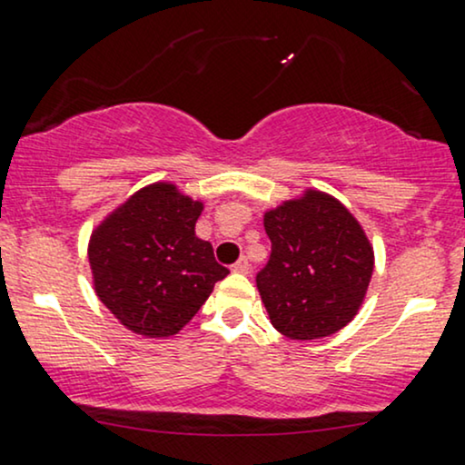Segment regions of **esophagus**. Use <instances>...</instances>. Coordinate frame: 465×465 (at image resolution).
Masks as SVG:
<instances>
[{"instance_id":"1","label":"esophagus","mask_w":465,"mask_h":465,"mask_svg":"<svg viewBox=\"0 0 465 465\" xmlns=\"http://www.w3.org/2000/svg\"><path fill=\"white\" fill-rule=\"evenodd\" d=\"M232 271H233V272H244V275H247V272L251 271V264H249L247 257H240L236 264L232 266Z\"/></svg>"}]
</instances>
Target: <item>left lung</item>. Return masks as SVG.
<instances>
[{
	"label": "left lung",
	"instance_id": "1",
	"mask_svg": "<svg viewBox=\"0 0 465 465\" xmlns=\"http://www.w3.org/2000/svg\"><path fill=\"white\" fill-rule=\"evenodd\" d=\"M271 257L255 283L272 327L292 340L346 327L371 283L374 253L355 216L318 190L266 212Z\"/></svg>",
	"mask_w": 465,
	"mask_h": 465
}]
</instances>
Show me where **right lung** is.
<instances>
[{"instance_id":"1","label":"right lung","mask_w":465,"mask_h":465,"mask_svg":"<svg viewBox=\"0 0 465 465\" xmlns=\"http://www.w3.org/2000/svg\"><path fill=\"white\" fill-rule=\"evenodd\" d=\"M203 203L173 183L138 190L94 229L88 244L94 292L134 333L169 338L229 275L194 236Z\"/></svg>"}]
</instances>
